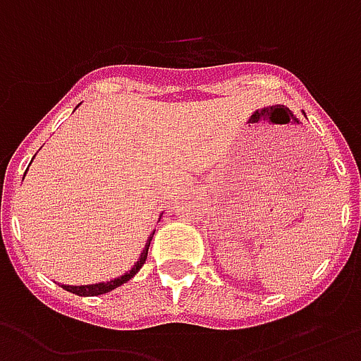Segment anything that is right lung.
<instances>
[{
    "label": "right lung",
    "mask_w": 361,
    "mask_h": 361,
    "mask_svg": "<svg viewBox=\"0 0 361 361\" xmlns=\"http://www.w3.org/2000/svg\"><path fill=\"white\" fill-rule=\"evenodd\" d=\"M149 242H152V236H149V240L146 242V248H144V252H142L140 259L136 262V265H134L133 269L128 271V273H125V275H121L119 279H113V281H107V283H96V285H86V286H69V285H61L65 290L73 292V294H78V296H97V294H105V292L113 290V288H117V286H121L123 283H126V281H130V279L140 271V267L144 264H146V257H148V248H149Z\"/></svg>",
    "instance_id": "add662e5"
}]
</instances>
